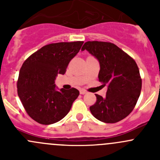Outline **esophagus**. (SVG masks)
<instances>
[{
	"instance_id": "esophagus-1",
	"label": "esophagus",
	"mask_w": 160,
	"mask_h": 160,
	"mask_svg": "<svg viewBox=\"0 0 160 160\" xmlns=\"http://www.w3.org/2000/svg\"><path fill=\"white\" fill-rule=\"evenodd\" d=\"M80 94H85V93H87V91L85 90L81 89L80 90Z\"/></svg>"
}]
</instances>
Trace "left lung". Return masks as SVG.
Returning a JSON list of instances; mask_svg holds the SVG:
<instances>
[{"label": "left lung", "instance_id": "obj_1", "mask_svg": "<svg viewBox=\"0 0 160 160\" xmlns=\"http://www.w3.org/2000/svg\"><path fill=\"white\" fill-rule=\"evenodd\" d=\"M88 51L100 63L99 81L108 85L105 98L96 95L91 114L105 123H116L135 108L142 89V79L135 61L116 45L107 42H87L81 50Z\"/></svg>", "mask_w": 160, "mask_h": 160}]
</instances>
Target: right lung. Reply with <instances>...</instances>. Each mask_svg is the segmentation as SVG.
<instances>
[{
  "mask_svg": "<svg viewBox=\"0 0 160 160\" xmlns=\"http://www.w3.org/2000/svg\"><path fill=\"white\" fill-rule=\"evenodd\" d=\"M83 42L46 45L32 54L22 64L17 82L18 94L27 114L42 125L63 118L78 98L76 88L56 90L55 80L64 74L69 62Z\"/></svg>",
  "mask_w": 160,
  "mask_h": 160,
  "instance_id": "right-lung-1",
  "label": "right lung"
}]
</instances>
